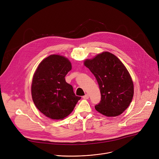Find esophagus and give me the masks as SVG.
Instances as JSON below:
<instances>
[{
  "instance_id": "esophagus-1",
  "label": "esophagus",
  "mask_w": 159,
  "mask_h": 159,
  "mask_svg": "<svg viewBox=\"0 0 159 159\" xmlns=\"http://www.w3.org/2000/svg\"><path fill=\"white\" fill-rule=\"evenodd\" d=\"M83 98L84 99H89V95L88 94H86L83 96Z\"/></svg>"
}]
</instances>
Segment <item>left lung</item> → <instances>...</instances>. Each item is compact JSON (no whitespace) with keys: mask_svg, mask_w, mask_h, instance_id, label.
<instances>
[{"mask_svg":"<svg viewBox=\"0 0 159 159\" xmlns=\"http://www.w3.org/2000/svg\"><path fill=\"white\" fill-rule=\"evenodd\" d=\"M84 65L95 76L100 89L101 99L95 106L96 110L107 117L121 114L134 95L133 82L125 66L117 57L107 52L86 60Z\"/></svg>","mask_w":159,"mask_h":159,"instance_id":"1","label":"left lung"}]
</instances>
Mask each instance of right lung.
I'll return each instance as SVG.
<instances>
[{
    "mask_svg": "<svg viewBox=\"0 0 159 159\" xmlns=\"http://www.w3.org/2000/svg\"><path fill=\"white\" fill-rule=\"evenodd\" d=\"M71 70L68 58L51 55L42 60L34 75L33 101L42 113L52 119L61 120L68 116L81 99L66 82L65 77Z\"/></svg>",
    "mask_w": 159,
    "mask_h": 159,
    "instance_id": "right-lung-1",
    "label": "right lung"
}]
</instances>
